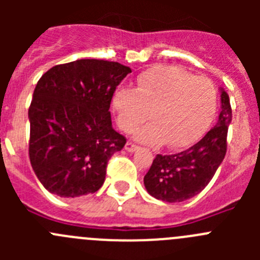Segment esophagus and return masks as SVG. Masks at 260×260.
Instances as JSON below:
<instances>
[{
	"label": "esophagus",
	"instance_id": "34e87169",
	"mask_svg": "<svg viewBox=\"0 0 260 260\" xmlns=\"http://www.w3.org/2000/svg\"><path fill=\"white\" fill-rule=\"evenodd\" d=\"M125 150L128 151V152H134V151L138 150V146L133 143V142H127V143L125 144Z\"/></svg>",
	"mask_w": 260,
	"mask_h": 260
}]
</instances>
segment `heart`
Instances as JSON below:
<instances>
[{
    "mask_svg": "<svg viewBox=\"0 0 260 260\" xmlns=\"http://www.w3.org/2000/svg\"><path fill=\"white\" fill-rule=\"evenodd\" d=\"M217 92L208 78L195 77L176 66H157L142 73L135 89L121 87L113 98L117 122L123 132L139 128L144 143L182 148L194 143L210 126Z\"/></svg>",
    "mask_w": 260,
    "mask_h": 260,
    "instance_id": "obj_1",
    "label": "heart"
}]
</instances>
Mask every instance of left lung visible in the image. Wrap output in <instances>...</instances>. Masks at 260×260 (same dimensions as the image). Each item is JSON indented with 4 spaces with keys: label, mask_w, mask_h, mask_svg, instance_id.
<instances>
[{
    "label": "left lung",
    "mask_w": 260,
    "mask_h": 260,
    "mask_svg": "<svg viewBox=\"0 0 260 260\" xmlns=\"http://www.w3.org/2000/svg\"><path fill=\"white\" fill-rule=\"evenodd\" d=\"M232 108L228 93L221 89V112L217 125L187 150L173 155H156L144 186L153 198L169 203L198 195L210 183L226 153Z\"/></svg>",
    "instance_id": "left-lung-1"
}]
</instances>
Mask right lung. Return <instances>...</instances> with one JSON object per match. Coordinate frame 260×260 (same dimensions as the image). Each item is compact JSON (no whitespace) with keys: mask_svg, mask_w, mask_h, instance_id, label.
Returning <instances> with one entry per match:
<instances>
[{"mask_svg":"<svg viewBox=\"0 0 260 260\" xmlns=\"http://www.w3.org/2000/svg\"><path fill=\"white\" fill-rule=\"evenodd\" d=\"M128 66L77 59L39 79L28 109V155L45 189L61 198L98 191L126 138L112 127L110 102Z\"/></svg>","mask_w":260,"mask_h":260,"instance_id":"obj_1","label":"right lung"}]
</instances>
